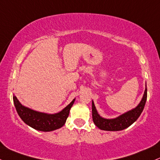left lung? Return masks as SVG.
<instances>
[{"label":"left lung","instance_id":"1","mask_svg":"<svg viewBox=\"0 0 160 160\" xmlns=\"http://www.w3.org/2000/svg\"><path fill=\"white\" fill-rule=\"evenodd\" d=\"M147 85L144 93H143V97H142L141 101L140 102L139 104L138 105L134 108L128 111L125 113L119 115L115 118H105L100 116L99 114L98 113L96 110V106H95L93 100L92 101V121L94 124H96V127L99 128V129L103 130V131H122V130L127 128L129 126H131L133 123L137 121V119L140 117V114L143 112V108H144L146 101H147Z\"/></svg>","mask_w":160,"mask_h":160}]
</instances>
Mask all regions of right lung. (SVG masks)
<instances>
[{"label":"right lung","instance_id":"add662e5","mask_svg":"<svg viewBox=\"0 0 160 160\" xmlns=\"http://www.w3.org/2000/svg\"><path fill=\"white\" fill-rule=\"evenodd\" d=\"M13 99L15 108L20 118L32 128L45 132L54 131L64 126L69 115L70 109L75 101V99H73L69 105L58 113L48 114L35 111L22 106L14 95Z\"/></svg>","mask_w":160,"mask_h":160}]
</instances>
